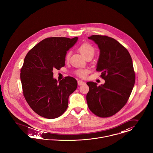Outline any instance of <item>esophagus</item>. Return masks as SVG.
<instances>
[{"label": "esophagus", "mask_w": 153, "mask_h": 153, "mask_svg": "<svg viewBox=\"0 0 153 153\" xmlns=\"http://www.w3.org/2000/svg\"><path fill=\"white\" fill-rule=\"evenodd\" d=\"M77 83H78L79 85H81L85 84V83L83 81H82V80H79V81L77 82Z\"/></svg>", "instance_id": "1"}]
</instances>
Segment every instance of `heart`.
I'll return each instance as SVG.
<instances>
[{
  "label": "heart",
  "mask_w": 153,
  "mask_h": 153,
  "mask_svg": "<svg viewBox=\"0 0 153 153\" xmlns=\"http://www.w3.org/2000/svg\"><path fill=\"white\" fill-rule=\"evenodd\" d=\"M78 50H79V51L80 53V54L85 58L88 56H93L94 53V47L91 44L88 43H83L82 45H81L79 46ZM69 59H70V53H68L66 56V60L68 61ZM88 72H89V71L87 69H80V70H78L76 71V74L78 76H79L80 77H85Z\"/></svg>",
  "instance_id": "obj_1"
}]
</instances>
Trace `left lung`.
<instances>
[{"mask_svg": "<svg viewBox=\"0 0 153 153\" xmlns=\"http://www.w3.org/2000/svg\"><path fill=\"white\" fill-rule=\"evenodd\" d=\"M97 45L100 55L96 70L102 71L104 85L88 82L86 100L89 109L100 117H110L127 103L135 83L133 60L128 51L113 38L101 35L88 37Z\"/></svg>", "mask_w": 153, "mask_h": 153, "instance_id": "8db88e82", "label": "left lung"}]
</instances>
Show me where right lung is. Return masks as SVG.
<instances>
[{
  "label": "right lung",
  "instance_id": "add662e5",
  "mask_svg": "<svg viewBox=\"0 0 153 153\" xmlns=\"http://www.w3.org/2000/svg\"><path fill=\"white\" fill-rule=\"evenodd\" d=\"M77 37H49L40 42L26 54L20 70L24 97L38 115L57 118L66 110L68 97L77 87V80L66 77L61 81L53 78V70L65 66L67 51Z\"/></svg>",
  "mask_w": 153,
  "mask_h": 153
}]
</instances>
